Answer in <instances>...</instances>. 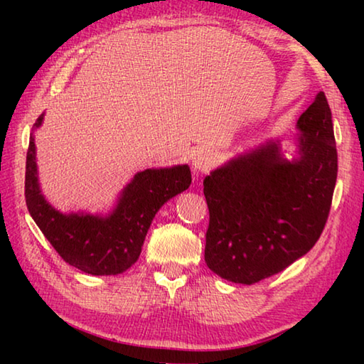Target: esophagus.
Returning <instances> with one entry per match:
<instances>
[{
    "mask_svg": "<svg viewBox=\"0 0 364 364\" xmlns=\"http://www.w3.org/2000/svg\"><path fill=\"white\" fill-rule=\"evenodd\" d=\"M215 162H217V157H215V154L210 151H202L199 154H196L193 159L194 173L197 175L207 173V171L213 167Z\"/></svg>",
    "mask_w": 364,
    "mask_h": 364,
    "instance_id": "1",
    "label": "esophagus"
}]
</instances>
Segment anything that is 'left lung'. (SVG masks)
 <instances>
[{"mask_svg":"<svg viewBox=\"0 0 364 364\" xmlns=\"http://www.w3.org/2000/svg\"><path fill=\"white\" fill-rule=\"evenodd\" d=\"M299 159L278 141L239 156L204 180L205 263L223 279L255 284L304 257L321 236L337 180L332 115L318 93L297 122Z\"/></svg>","mask_w":364,"mask_h":364,"instance_id":"1","label":"left lung"}]
</instances>
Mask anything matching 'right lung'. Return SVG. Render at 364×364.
Listing matches in <instances>:
<instances>
[{
  "label": "right lung",
  "instance_id": "obj_1",
  "mask_svg": "<svg viewBox=\"0 0 364 364\" xmlns=\"http://www.w3.org/2000/svg\"><path fill=\"white\" fill-rule=\"evenodd\" d=\"M43 115L35 122L40 127ZM191 184L188 165L144 170L123 189L109 217L63 215L40 193L35 162V141L30 136L26 164L27 208L41 232L63 260L95 276L119 274L136 263L152 218L171 197Z\"/></svg>",
  "mask_w": 364,
  "mask_h": 364
}]
</instances>
